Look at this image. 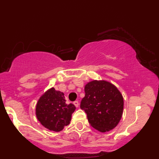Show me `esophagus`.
<instances>
[{
    "mask_svg": "<svg viewBox=\"0 0 159 159\" xmlns=\"http://www.w3.org/2000/svg\"><path fill=\"white\" fill-rule=\"evenodd\" d=\"M73 104L75 105V106L76 107H78V106H79V102H78V101H75Z\"/></svg>",
    "mask_w": 159,
    "mask_h": 159,
    "instance_id": "esophagus-1",
    "label": "esophagus"
}]
</instances>
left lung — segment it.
<instances>
[{
    "instance_id": "left-lung-1",
    "label": "left lung",
    "mask_w": 159,
    "mask_h": 159,
    "mask_svg": "<svg viewBox=\"0 0 159 159\" xmlns=\"http://www.w3.org/2000/svg\"><path fill=\"white\" fill-rule=\"evenodd\" d=\"M81 108L87 114L91 126L101 132L118 125L123 112V97L114 84L106 81H92L84 87Z\"/></svg>"
}]
</instances>
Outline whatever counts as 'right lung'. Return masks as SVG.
Wrapping results in <instances>:
<instances>
[{
  "instance_id": "right-lung-1",
  "label": "right lung",
  "mask_w": 159,
  "mask_h": 159,
  "mask_svg": "<svg viewBox=\"0 0 159 159\" xmlns=\"http://www.w3.org/2000/svg\"><path fill=\"white\" fill-rule=\"evenodd\" d=\"M64 93L49 89L39 99L36 106V117L45 128L54 132H61L71 121L75 106L66 103Z\"/></svg>"
}]
</instances>
